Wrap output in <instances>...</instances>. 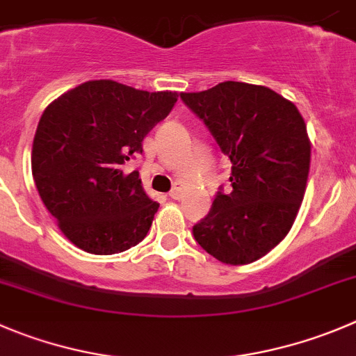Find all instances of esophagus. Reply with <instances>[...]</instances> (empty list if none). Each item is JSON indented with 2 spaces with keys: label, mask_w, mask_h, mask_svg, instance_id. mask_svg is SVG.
I'll use <instances>...</instances> for the list:
<instances>
[{
  "label": "esophagus",
  "mask_w": 356,
  "mask_h": 356,
  "mask_svg": "<svg viewBox=\"0 0 356 356\" xmlns=\"http://www.w3.org/2000/svg\"><path fill=\"white\" fill-rule=\"evenodd\" d=\"M181 194H184V185L178 184L175 188H172L171 192H169V197H171V199H180Z\"/></svg>",
  "instance_id": "esophagus-1"
}]
</instances>
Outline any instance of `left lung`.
<instances>
[{
    "instance_id": "obj_1",
    "label": "left lung",
    "mask_w": 356,
    "mask_h": 356,
    "mask_svg": "<svg viewBox=\"0 0 356 356\" xmlns=\"http://www.w3.org/2000/svg\"><path fill=\"white\" fill-rule=\"evenodd\" d=\"M231 159L232 192H218L195 223V241L216 260L243 266L285 239L306 194L311 143L292 101L264 86L222 82L181 92Z\"/></svg>"
}]
</instances>
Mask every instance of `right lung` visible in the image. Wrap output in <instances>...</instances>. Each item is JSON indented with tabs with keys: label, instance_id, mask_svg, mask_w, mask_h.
<instances>
[{
	"label": "right lung",
	"instance_id": "add662e5",
	"mask_svg": "<svg viewBox=\"0 0 356 356\" xmlns=\"http://www.w3.org/2000/svg\"><path fill=\"white\" fill-rule=\"evenodd\" d=\"M178 94L147 92L113 80H90L49 104L36 127L31 168L36 188L60 232L94 255L143 241L159 202L125 162L164 120Z\"/></svg>",
	"mask_w": 356,
	"mask_h": 356
}]
</instances>
